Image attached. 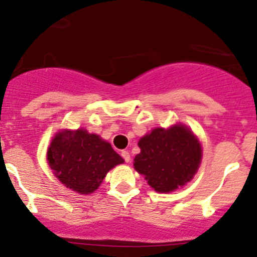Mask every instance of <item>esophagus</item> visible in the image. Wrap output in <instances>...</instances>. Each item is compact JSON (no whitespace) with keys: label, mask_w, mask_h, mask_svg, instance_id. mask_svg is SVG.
<instances>
[{"label":"esophagus","mask_w":257,"mask_h":257,"mask_svg":"<svg viewBox=\"0 0 257 257\" xmlns=\"http://www.w3.org/2000/svg\"><path fill=\"white\" fill-rule=\"evenodd\" d=\"M120 154H121V157H123V159L125 160V163L131 162V154H129L128 150H123V152H121Z\"/></svg>","instance_id":"obj_1"}]
</instances>
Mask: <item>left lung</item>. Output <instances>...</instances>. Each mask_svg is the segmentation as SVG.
Listing matches in <instances>:
<instances>
[{
  "mask_svg": "<svg viewBox=\"0 0 257 257\" xmlns=\"http://www.w3.org/2000/svg\"><path fill=\"white\" fill-rule=\"evenodd\" d=\"M138 145L141 153L134 158V169L158 193H170L190 181L203 155L199 139L183 124L153 129Z\"/></svg>",
  "mask_w": 257,
  "mask_h": 257,
  "instance_id": "left-lung-1",
  "label": "left lung"
}]
</instances>
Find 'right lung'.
I'll list each match as a JSON object with an SVG mask.
<instances>
[{"instance_id": "add662e5", "label": "right lung", "mask_w": 257, "mask_h": 257, "mask_svg": "<svg viewBox=\"0 0 257 257\" xmlns=\"http://www.w3.org/2000/svg\"><path fill=\"white\" fill-rule=\"evenodd\" d=\"M48 165L64 186L78 194H92L107 173L124 160L108 142L85 129L59 131L47 150Z\"/></svg>"}]
</instances>
